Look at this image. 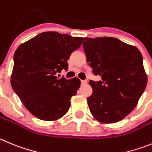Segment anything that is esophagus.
Segmentation results:
<instances>
[{
	"label": "esophagus",
	"mask_w": 152,
	"mask_h": 152,
	"mask_svg": "<svg viewBox=\"0 0 152 152\" xmlns=\"http://www.w3.org/2000/svg\"><path fill=\"white\" fill-rule=\"evenodd\" d=\"M81 83H82V85H85L87 83V81H86V80H81Z\"/></svg>",
	"instance_id": "34e87169"
}]
</instances>
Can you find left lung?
<instances>
[{
    "label": "left lung",
    "instance_id": "left-lung-1",
    "mask_svg": "<svg viewBox=\"0 0 152 152\" xmlns=\"http://www.w3.org/2000/svg\"><path fill=\"white\" fill-rule=\"evenodd\" d=\"M83 45L92 73L102 76L101 81H89L90 112L101 123L119 122L136 107L147 86L142 54L111 37L84 38Z\"/></svg>",
    "mask_w": 152,
    "mask_h": 152
}]
</instances>
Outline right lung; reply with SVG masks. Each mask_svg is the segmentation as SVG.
I'll list each match as a JSON object with an SVG mask.
<instances>
[{
    "mask_svg": "<svg viewBox=\"0 0 152 152\" xmlns=\"http://www.w3.org/2000/svg\"><path fill=\"white\" fill-rule=\"evenodd\" d=\"M83 38L45 32L21 44L13 56L10 83L26 108L37 118L54 121L69 110L81 82L56 76L68 69L67 60Z\"/></svg>",
    "mask_w": 152,
    "mask_h": 152,
    "instance_id": "1",
    "label": "right lung"
}]
</instances>
